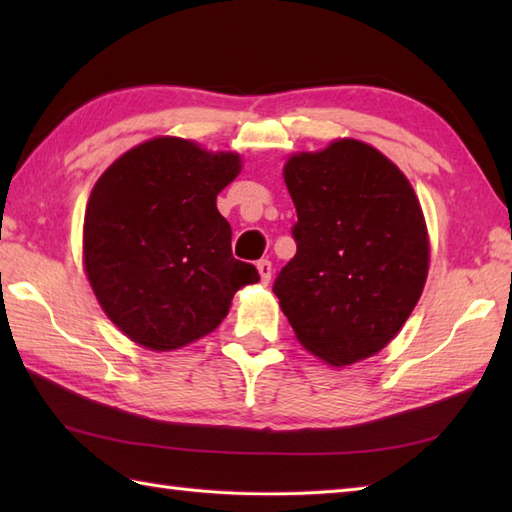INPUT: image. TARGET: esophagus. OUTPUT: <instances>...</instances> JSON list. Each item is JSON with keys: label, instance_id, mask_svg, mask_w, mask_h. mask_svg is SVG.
Returning a JSON list of instances; mask_svg holds the SVG:
<instances>
[{"label": "esophagus", "instance_id": "34e87169", "mask_svg": "<svg viewBox=\"0 0 512 512\" xmlns=\"http://www.w3.org/2000/svg\"><path fill=\"white\" fill-rule=\"evenodd\" d=\"M257 273H259V279H262V284L266 286L270 281V275H273V264L268 262V259H259L257 262Z\"/></svg>", "mask_w": 512, "mask_h": 512}]
</instances>
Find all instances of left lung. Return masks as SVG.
<instances>
[{"label":"left lung","mask_w":512,"mask_h":512,"mask_svg":"<svg viewBox=\"0 0 512 512\" xmlns=\"http://www.w3.org/2000/svg\"><path fill=\"white\" fill-rule=\"evenodd\" d=\"M297 255L273 292L299 343L334 367L394 339L429 273V235L413 187L394 162L354 138L290 156Z\"/></svg>","instance_id":"1"}]
</instances>
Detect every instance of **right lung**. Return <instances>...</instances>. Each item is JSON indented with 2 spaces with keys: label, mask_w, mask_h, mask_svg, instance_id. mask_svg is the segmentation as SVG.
I'll return each mask as SVG.
<instances>
[{
  "label": "right lung",
  "mask_w": 512,
  "mask_h": 512,
  "mask_svg": "<svg viewBox=\"0 0 512 512\" xmlns=\"http://www.w3.org/2000/svg\"><path fill=\"white\" fill-rule=\"evenodd\" d=\"M242 171L233 151L160 136L105 169L83 222V264L107 317L134 343L169 352L213 332L233 295L259 281L231 253L217 193Z\"/></svg>",
  "instance_id": "add662e5"
}]
</instances>
